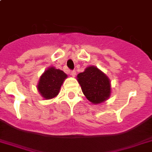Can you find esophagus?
I'll use <instances>...</instances> for the list:
<instances>
[{
    "mask_svg": "<svg viewBox=\"0 0 152 152\" xmlns=\"http://www.w3.org/2000/svg\"><path fill=\"white\" fill-rule=\"evenodd\" d=\"M69 74H70V75H71L72 76H76V71H75V70H72V71H69Z\"/></svg>",
    "mask_w": 152,
    "mask_h": 152,
    "instance_id": "1",
    "label": "esophagus"
}]
</instances>
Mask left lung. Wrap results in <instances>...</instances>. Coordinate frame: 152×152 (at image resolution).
I'll list each match as a JSON object with an SVG mask.
<instances>
[{"instance_id": "left-lung-1", "label": "left lung", "mask_w": 152, "mask_h": 152, "mask_svg": "<svg viewBox=\"0 0 152 152\" xmlns=\"http://www.w3.org/2000/svg\"><path fill=\"white\" fill-rule=\"evenodd\" d=\"M77 80L86 98L92 103H101L110 97V80L96 67H88L83 72L79 73Z\"/></svg>"}]
</instances>
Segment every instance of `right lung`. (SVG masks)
<instances>
[{
	"label": "right lung",
	"instance_id": "1",
	"mask_svg": "<svg viewBox=\"0 0 152 152\" xmlns=\"http://www.w3.org/2000/svg\"><path fill=\"white\" fill-rule=\"evenodd\" d=\"M65 78H67V75L63 71L53 67L49 68L40 77L38 90L42 96L46 99H53L58 95Z\"/></svg>",
	"mask_w": 152,
	"mask_h": 152
}]
</instances>
